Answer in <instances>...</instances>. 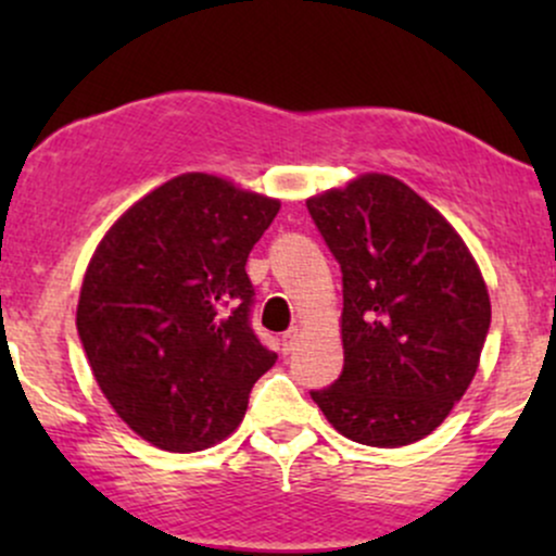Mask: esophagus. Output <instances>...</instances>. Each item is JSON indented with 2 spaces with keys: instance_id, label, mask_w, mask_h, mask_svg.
Returning a JSON list of instances; mask_svg holds the SVG:
<instances>
[{
  "instance_id": "1",
  "label": "esophagus",
  "mask_w": 556,
  "mask_h": 556,
  "mask_svg": "<svg viewBox=\"0 0 556 556\" xmlns=\"http://www.w3.org/2000/svg\"><path fill=\"white\" fill-rule=\"evenodd\" d=\"M298 337H300L298 327H292V329H287V331H285V334H282V353H285V355H290L292 350H295Z\"/></svg>"
}]
</instances>
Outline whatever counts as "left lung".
<instances>
[{
  "instance_id": "1",
  "label": "left lung",
  "mask_w": 556,
  "mask_h": 556,
  "mask_svg": "<svg viewBox=\"0 0 556 556\" xmlns=\"http://www.w3.org/2000/svg\"><path fill=\"white\" fill-rule=\"evenodd\" d=\"M342 271L344 366L311 397L342 437L402 446L429 437L473 381L491 324L468 245L416 190L363 175L308 198Z\"/></svg>"
}]
</instances>
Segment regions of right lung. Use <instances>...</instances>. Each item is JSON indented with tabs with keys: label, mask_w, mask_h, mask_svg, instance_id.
I'll return each instance as SVG.
<instances>
[{
	"label": "right lung",
	"mask_w": 556,
	"mask_h": 556,
	"mask_svg": "<svg viewBox=\"0 0 556 556\" xmlns=\"http://www.w3.org/2000/svg\"><path fill=\"white\" fill-rule=\"evenodd\" d=\"M279 201L190 172L140 198L96 248L78 334L117 416L169 452L229 437L277 363L251 327L248 253Z\"/></svg>",
	"instance_id": "add662e5"
}]
</instances>
